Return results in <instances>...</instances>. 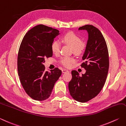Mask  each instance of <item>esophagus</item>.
<instances>
[{
	"label": "esophagus",
	"instance_id": "1",
	"mask_svg": "<svg viewBox=\"0 0 126 126\" xmlns=\"http://www.w3.org/2000/svg\"><path fill=\"white\" fill-rule=\"evenodd\" d=\"M62 71L63 73H66V72H68V70H66V69H62Z\"/></svg>",
	"mask_w": 126,
	"mask_h": 126
}]
</instances>
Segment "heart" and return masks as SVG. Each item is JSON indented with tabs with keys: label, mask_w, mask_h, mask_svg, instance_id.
I'll list each match as a JSON object with an SVG mask.
<instances>
[{
	"label": "heart",
	"mask_w": 126,
	"mask_h": 126,
	"mask_svg": "<svg viewBox=\"0 0 126 126\" xmlns=\"http://www.w3.org/2000/svg\"><path fill=\"white\" fill-rule=\"evenodd\" d=\"M62 41L67 45H69L73 48V51L76 54L82 53L85 49V44L81 42V39L77 35L73 33H68L65 34ZM61 44L58 41H53L51 45V50L54 54H58L60 51ZM75 62V59L73 57L65 56L61 59L62 65L66 68H69L73 63Z\"/></svg>",
	"instance_id": "1"
}]
</instances>
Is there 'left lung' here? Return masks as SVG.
I'll return each instance as SVG.
<instances>
[{
  "mask_svg": "<svg viewBox=\"0 0 126 126\" xmlns=\"http://www.w3.org/2000/svg\"><path fill=\"white\" fill-rule=\"evenodd\" d=\"M86 31L88 40L82 59L81 66L86 70L80 76L72 70V79L69 82V90L73 99L81 103L88 102L96 97L105 82L109 70V53L103 34L92 25L83 26L79 31Z\"/></svg>",
  "mask_w": 126,
  "mask_h": 126,
  "instance_id": "8db88e82",
  "label": "left lung"
}]
</instances>
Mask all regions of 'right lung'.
Masks as SVG:
<instances>
[{
  "mask_svg": "<svg viewBox=\"0 0 126 126\" xmlns=\"http://www.w3.org/2000/svg\"><path fill=\"white\" fill-rule=\"evenodd\" d=\"M59 32L40 24L27 32L21 42L17 58L19 80L26 92L34 100L42 101L50 97L62 74L57 68L46 71L44 65L45 58L52 56L51 45Z\"/></svg>",
  "mask_w": 126,
  "mask_h": 126,
  "instance_id": "obj_1",
  "label": "right lung"
}]
</instances>
